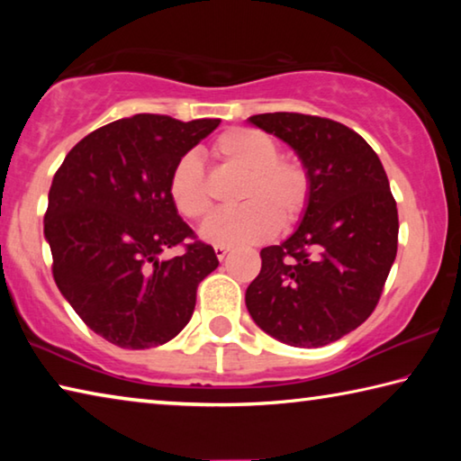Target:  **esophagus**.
<instances>
[{"label":"esophagus","instance_id":"esophagus-1","mask_svg":"<svg viewBox=\"0 0 461 461\" xmlns=\"http://www.w3.org/2000/svg\"><path fill=\"white\" fill-rule=\"evenodd\" d=\"M230 252H231L230 246H215V256H217V258H220V260H223L225 256H228Z\"/></svg>","mask_w":461,"mask_h":461}]
</instances>
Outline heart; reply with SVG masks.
I'll use <instances>...</instances> for the list:
<instances>
[{"label":"heart","instance_id":"heart-1","mask_svg":"<svg viewBox=\"0 0 461 461\" xmlns=\"http://www.w3.org/2000/svg\"><path fill=\"white\" fill-rule=\"evenodd\" d=\"M278 140L256 128H231L217 136L213 156L225 168L244 173L238 201L244 205L207 220L201 238L213 246L256 244L275 236L278 225L293 228L311 201V176L299 160L278 156ZM168 197L191 221L209 215L212 193L197 154L186 152L168 176Z\"/></svg>","mask_w":461,"mask_h":461}]
</instances>
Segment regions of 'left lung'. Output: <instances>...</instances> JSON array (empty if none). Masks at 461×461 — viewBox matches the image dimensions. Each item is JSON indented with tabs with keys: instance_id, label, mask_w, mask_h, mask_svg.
<instances>
[{
	"instance_id": "left-lung-1",
	"label": "left lung",
	"mask_w": 461,
	"mask_h": 461,
	"mask_svg": "<svg viewBox=\"0 0 461 461\" xmlns=\"http://www.w3.org/2000/svg\"><path fill=\"white\" fill-rule=\"evenodd\" d=\"M248 122L299 154L311 201L291 238L262 248L246 307L288 346H327L372 315L396 258L399 212L388 176L370 144L339 122L288 112Z\"/></svg>"
}]
</instances>
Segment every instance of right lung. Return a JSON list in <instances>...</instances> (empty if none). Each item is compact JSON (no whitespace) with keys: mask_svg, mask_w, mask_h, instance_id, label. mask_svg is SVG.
<instances>
[{"mask_svg":"<svg viewBox=\"0 0 461 461\" xmlns=\"http://www.w3.org/2000/svg\"><path fill=\"white\" fill-rule=\"evenodd\" d=\"M217 126L158 113L112 122L75 144L52 178L44 236L54 283L115 346L173 339L189 323L199 283L220 264L168 197L175 162ZM176 245L181 257L159 258Z\"/></svg>","mask_w":461,"mask_h":461,"instance_id":"add662e5","label":"right lung"}]
</instances>
